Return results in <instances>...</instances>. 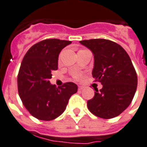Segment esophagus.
<instances>
[{
    "mask_svg": "<svg viewBox=\"0 0 147 147\" xmlns=\"http://www.w3.org/2000/svg\"><path fill=\"white\" fill-rule=\"evenodd\" d=\"M84 88V87H83V86H78V90H82Z\"/></svg>",
    "mask_w": 147,
    "mask_h": 147,
    "instance_id": "esophagus-1",
    "label": "esophagus"
}]
</instances>
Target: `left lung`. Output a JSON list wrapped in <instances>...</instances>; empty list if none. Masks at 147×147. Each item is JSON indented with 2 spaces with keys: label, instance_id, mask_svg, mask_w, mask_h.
<instances>
[{
  "label": "left lung",
  "instance_id": "8db88e82",
  "mask_svg": "<svg viewBox=\"0 0 147 147\" xmlns=\"http://www.w3.org/2000/svg\"><path fill=\"white\" fill-rule=\"evenodd\" d=\"M94 55L93 78L102 85L88 101L91 113L102 119L115 118L128 107L135 94L138 76L129 56L117 43L106 39L81 40Z\"/></svg>",
  "mask_w": 147,
  "mask_h": 147
}]
</instances>
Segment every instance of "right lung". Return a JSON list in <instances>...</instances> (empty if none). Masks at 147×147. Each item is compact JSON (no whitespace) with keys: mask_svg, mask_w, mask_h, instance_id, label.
<instances>
[{"mask_svg":"<svg viewBox=\"0 0 147 147\" xmlns=\"http://www.w3.org/2000/svg\"><path fill=\"white\" fill-rule=\"evenodd\" d=\"M70 40L46 39L31 47L18 74V91L24 107L32 116L43 121L57 119L65 111L78 86L67 82L61 87L51 84V71L58 69L59 53Z\"/></svg>","mask_w":147,"mask_h":147,"instance_id":"obj_1","label":"right lung"}]
</instances>
